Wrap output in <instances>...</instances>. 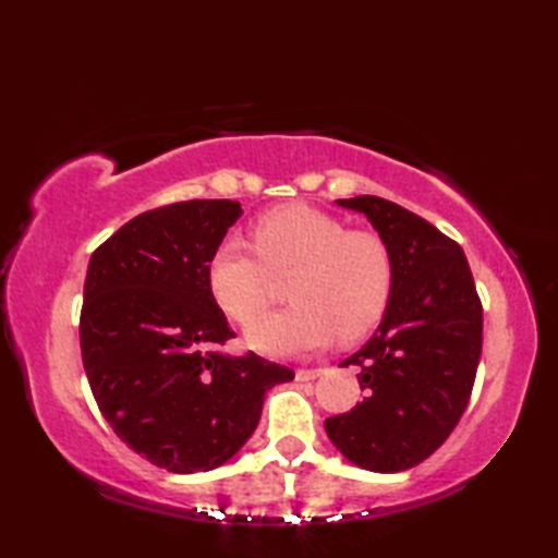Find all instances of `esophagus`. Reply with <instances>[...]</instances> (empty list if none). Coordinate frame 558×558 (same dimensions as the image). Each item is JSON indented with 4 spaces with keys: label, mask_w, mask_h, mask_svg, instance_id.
<instances>
[{
    "label": "esophagus",
    "mask_w": 558,
    "mask_h": 558,
    "mask_svg": "<svg viewBox=\"0 0 558 558\" xmlns=\"http://www.w3.org/2000/svg\"><path fill=\"white\" fill-rule=\"evenodd\" d=\"M322 374H324L322 366H314V369H306V366H300V369H298V381H312V378L322 376Z\"/></svg>",
    "instance_id": "obj_1"
}]
</instances>
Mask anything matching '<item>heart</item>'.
<instances>
[{"instance_id": "b5f03b06", "label": "heart", "mask_w": 558, "mask_h": 558, "mask_svg": "<svg viewBox=\"0 0 558 558\" xmlns=\"http://www.w3.org/2000/svg\"><path fill=\"white\" fill-rule=\"evenodd\" d=\"M252 244L225 236L213 248L206 278L213 298L236 324H252L270 300V272H292L290 310L248 328L260 352L286 357L322 348L338 333L357 340L381 322L393 292V252L378 232L350 230L314 206L290 204L264 213Z\"/></svg>"}]
</instances>
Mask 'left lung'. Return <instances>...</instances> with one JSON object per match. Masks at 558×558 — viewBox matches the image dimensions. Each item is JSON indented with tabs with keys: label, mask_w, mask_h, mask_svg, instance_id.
Listing matches in <instances>:
<instances>
[{
	"label": "left lung",
	"mask_w": 558,
	"mask_h": 558,
	"mask_svg": "<svg viewBox=\"0 0 558 558\" xmlns=\"http://www.w3.org/2000/svg\"><path fill=\"white\" fill-rule=\"evenodd\" d=\"M364 213L393 252V292L360 366L362 402L326 420L354 465L400 472L441 448L465 412L482 354V300L465 254L432 222L381 196L340 198Z\"/></svg>",
	"instance_id": "8db88e82"
}]
</instances>
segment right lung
I'll return each instance as SVG.
<instances>
[{"instance_id": "1", "label": "right lung", "mask_w": 558, "mask_h": 558, "mask_svg": "<svg viewBox=\"0 0 558 558\" xmlns=\"http://www.w3.org/2000/svg\"><path fill=\"white\" fill-rule=\"evenodd\" d=\"M240 216L230 198L141 213L93 252L83 286L81 357L102 417L180 475L228 462L254 434L266 390L294 378L252 350H222L234 330L206 266Z\"/></svg>"}]
</instances>
